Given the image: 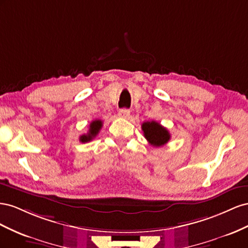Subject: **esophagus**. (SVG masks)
Here are the masks:
<instances>
[{"label": "esophagus", "mask_w": 248, "mask_h": 248, "mask_svg": "<svg viewBox=\"0 0 248 248\" xmlns=\"http://www.w3.org/2000/svg\"><path fill=\"white\" fill-rule=\"evenodd\" d=\"M118 116L122 118H128L130 116V110L128 109H120L118 111Z\"/></svg>", "instance_id": "obj_1"}]
</instances>
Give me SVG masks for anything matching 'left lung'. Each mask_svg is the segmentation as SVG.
<instances>
[{"label":"left lung","mask_w":248,"mask_h":248,"mask_svg":"<svg viewBox=\"0 0 248 248\" xmlns=\"http://www.w3.org/2000/svg\"><path fill=\"white\" fill-rule=\"evenodd\" d=\"M141 129L143 131L145 139L155 147L163 146L170 139V134H169L167 129L162 126L159 123L155 122V120L143 123L141 125Z\"/></svg>","instance_id":"left-lung-1"}]
</instances>
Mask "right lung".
Returning a JSON list of instances; mask_svg holds the SVG:
<instances>
[{
	"label": "right lung",
	"mask_w": 248,
	"mask_h": 248,
	"mask_svg": "<svg viewBox=\"0 0 248 248\" xmlns=\"http://www.w3.org/2000/svg\"><path fill=\"white\" fill-rule=\"evenodd\" d=\"M103 126V122L100 119H95L93 122H91L89 125V130L87 134H83V135L80 136V141L83 143L85 142H89V141L93 140L97 134L100 132Z\"/></svg>",
	"instance_id": "1"
}]
</instances>
